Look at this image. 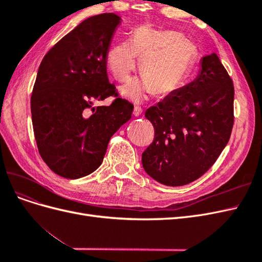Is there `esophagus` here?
Segmentation results:
<instances>
[{
	"mask_svg": "<svg viewBox=\"0 0 262 262\" xmlns=\"http://www.w3.org/2000/svg\"><path fill=\"white\" fill-rule=\"evenodd\" d=\"M142 113H143V110H142V108L141 107H139V106H136L133 108V115L136 116V117H139V116H141L142 115Z\"/></svg>",
	"mask_w": 262,
	"mask_h": 262,
	"instance_id": "obj_1",
	"label": "esophagus"
}]
</instances>
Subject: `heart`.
Returning <instances> with one entry per match:
<instances>
[{"mask_svg": "<svg viewBox=\"0 0 262 262\" xmlns=\"http://www.w3.org/2000/svg\"><path fill=\"white\" fill-rule=\"evenodd\" d=\"M137 58L143 77L120 87L119 93L140 104L154 92L161 96L175 93L191 72L195 49L177 31L141 27L130 42L117 43L108 50L107 68L117 81L125 82L137 69Z\"/></svg>", "mask_w": 262, "mask_h": 262, "instance_id": "heart-1", "label": "heart"}]
</instances>
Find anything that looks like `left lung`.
Listing matches in <instances>:
<instances>
[{
    "label": "left lung",
    "mask_w": 262,
    "mask_h": 262,
    "mask_svg": "<svg viewBox=\"0 0 262 262\" xmlns=\"http://www.w3.org/2000/svg\"><path fill=\"white\" fill-rule=\"evenodd\" d=\"M199 74L148 108L155 138L142 165L160 184L177 187L194 181L215 163L234 122L232 78L215 53L201 59Z\"/></svg>",
    "instance_id": "obj_1"
}]
</instances>
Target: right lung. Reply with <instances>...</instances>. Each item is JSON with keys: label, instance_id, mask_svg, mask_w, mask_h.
<instances>
[{"label": "right lung", "instance_id": "obj_1", "mask_svg": "<svg viewBox=\"0 0 262 262\" xmlns=\"http://www.w3.org/2000/svg\"><path fill=\"white\" fill-rule=\"evenodd\" d=\"M120 17L99 14L83 20L55 43L38 69L31 94V120L38 150L57 175L77 179L96 170L109 140L131 119L133 105L115 95L106 57Z\"/></svg>", "mask_w": 262, "mask_h": 262}]
</instances>
